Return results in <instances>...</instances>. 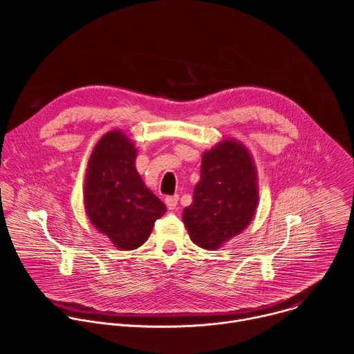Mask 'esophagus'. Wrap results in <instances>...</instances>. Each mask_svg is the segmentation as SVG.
<instances>
[{"mask_svg":"<svg viewBox=\"0 0 354 354\" xmlns=\"http://www.w3.org/2000/svg\"><path fill=\"white\" fill-rule=\"evenodd\" d=\"M178 201H179V197L178 196H168L165 198V205L169 210H175L176 206H178Z\"/></svg>","mask_w":354,"mask_h":354,"instance_id":"obj_1","label":"esophagus"}]
</instances>
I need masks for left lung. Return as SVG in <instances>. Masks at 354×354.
<instances>
[{
  "label": "left lung",
  "instance_id": "8db88e82",
  "mask_svg": "<svg viewBox=\"0 0 354 354\" xmlns=\"http://www.w3.org/2000/svg\"><path fill=\"white\" fill-rule=\"evenodd\" d=\"M259 203L258 171L246 145L225 138L201 157L193 203L182 220L193 243L216 250L254 220Z\"/></svg>",
  "mask_w": 354,
  "mask_h": 354
}]
</instances>
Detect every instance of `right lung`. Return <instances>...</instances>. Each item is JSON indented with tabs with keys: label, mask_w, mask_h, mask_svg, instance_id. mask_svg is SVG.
<instances>
[{
	"label": "right lung",
	"mask_w": 354,
	"mask_h": 354,
	"mask_svg": "<svg viewBox=\"0 0 354 354\" xmlns=\"http://www.w3.org/2000/svg\"><path fill=\"white\" fill-rule=\"evenodd\" d=\"M137 148L123 130L99 138L88 160L84 207L91 224L122 250L141 246L167 212L136 169Z\"/></svg>",
	"instance_id": "1"
}]
</instances>
